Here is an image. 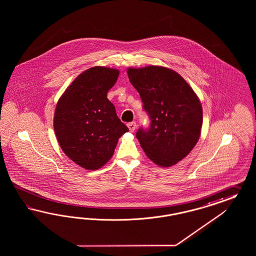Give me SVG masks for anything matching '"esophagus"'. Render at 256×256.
Masks as SVG:
<instances>
[{
	"label": "esophagus",
	"instance_id": "esophagus-1",
	"mask_svg": "<svg viewBox=\"0 0 256 256\" xmlns=\"http://www.w3.org/2000/svg\"><path fill=\"white\" fill-rule=\"evenodd\" d=\"M128 128H130V132H133L135 130L137 124H136V122H130V123L128 124Z\"/></svg>",
	"mask_w": 256,
	"mask_h": 256
}]
</instances>
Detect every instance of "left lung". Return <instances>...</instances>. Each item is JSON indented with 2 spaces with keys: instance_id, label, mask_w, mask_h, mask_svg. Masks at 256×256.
<instances>
[{
  "instance_id": "left-lung-1",
  "label": "left lung",
  "mask_w": 256,
  "mask_h": 256,
  "mask_svg": "<svg viewBox=\"0 0 256 256\" xmlns=\"http://www.w3.org/2000/svg\"><path fill=\"white\" fill-rule=\"evenodd\" d=\"M128 75L150 118V126L140 128L136 137L153 162L170 167L184 158L199 140L201 102L174 70L151 66L128 68Z\"/></svg>"
}]
</instances>
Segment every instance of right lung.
<instances>
[{
    "mask_svg": "<svg viewBox=\"0 0 256 256\" xmlns=\"http://www.w3.org/2000/svg\"><path fill=\"white\" fill-rule=\"evenodd\" d=\"M119 71L94 66L80 74L55 108L58 142L71 160L87 170L102 167L114 155L118 139L128 132L107 98Z\"/></svg>",
    "mask_w": 256,
    "mask_h": 256,
    "instance_id": "1",
    "label": "right lung"
}]
</instances>
